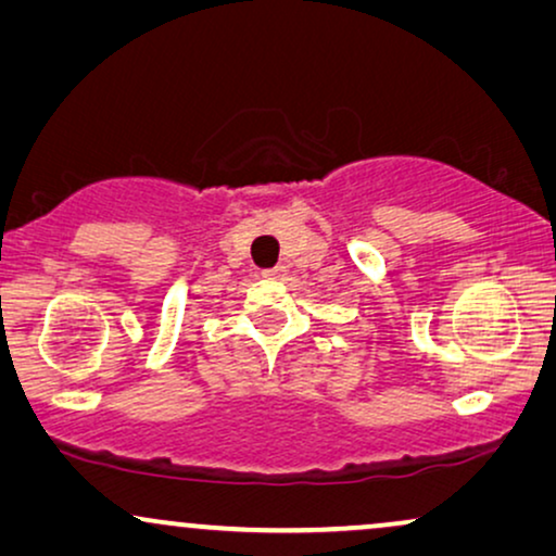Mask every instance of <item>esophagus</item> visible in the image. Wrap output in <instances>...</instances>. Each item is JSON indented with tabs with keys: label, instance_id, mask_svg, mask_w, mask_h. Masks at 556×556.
I'll return each mask as SVG.
<instances>
[{
	"label": "esophagus",
	"instance_id": "obj_1",
	"mask_svg": "<svg viewBox=\"0 0 556 556\" xmlns=\"http://www.w3.org/2000/svg\"><path fill=\"white\" fill-rule=\"evenodd\" d=\"M286 273H288V270L283 268V265H278V268H270V270H265L263 276H265V278H270V280H283V278H286Z\"/></svg>",
	"mask_w": 556,
	"mask_h": 556
}]
</instances>
